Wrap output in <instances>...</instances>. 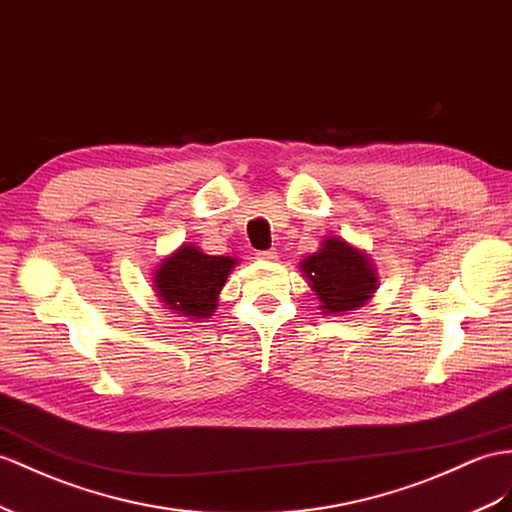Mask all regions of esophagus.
Here are the masks:
<instances>
[{
	"mask_svg": "<svg viewBox=\"0 0 512 512\" xmlns=\"http://www.w3.org/2000/svg\"><path fill=\"white\" fill-rule=\"evenodd\" d=\"M277 257H279V255H277V251H274V248H270V251L257 253V259H261V261H274Z\"/></svg>",
	"mask_w": 512,
	"mask_h": 512,
	"instance_id": "1",
	"label": "esophagus"
}]
</instances>
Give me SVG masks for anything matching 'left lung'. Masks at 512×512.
I'll list each match as a JSON object with an SVG mask.
<instances>
[{
    "mask_svg": "<svg viewBox=\"0 0 512 512\" xmlns=\"http://www.w3.org/2000/svg\"><path fill=\"white\" fill-rule=\"evenodd\" d=\"M300 272L316 292L322 313L329 316L357 311L378 290L370 255L344 238H326L318 253L300 261Z\"/></svg>",
    "mask_w": 512,
    "mask_h": 512,
    "instance_id": "8db88e82",
    "label": "left lung"
}]
</instances>
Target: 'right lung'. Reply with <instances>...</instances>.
<instances>
[{"mask_svg": "<svg viewBox=\"0 0 512 512\" xmlns=\"http://www.w3.org/2000/svg\"><path fill=\"white\" fill-rule=\"evenodd\" d=\"M235 264V257L205 255L199 246L186 242L155 268L153 287L166 309L190 322H203L214 316L218 294Z\"/></svg>", "mask_w": 512, "mask_h": 512, "instance_id": "add662e5", "label": "right lung"}]
</instances>
